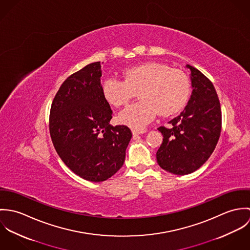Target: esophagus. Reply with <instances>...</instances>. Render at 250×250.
<instances>
[{
  "label": "esophagus",
  "mask_w": 250,
  "mask_h": 250,
  "mask_svg": "<svg viewBox=\"0 0 250 250\" xmlns=\"http://www.w3.org/2000/svg\"><path fill=\"white\" fill-rule=\"evenodd\" d=\"M133 135H140V134H143L146 132V130H133Z\"/></svg>",
  "instance_id": "obj_1"
}]
</instances>
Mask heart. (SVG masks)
I'll list each match as a JSON object with an SVG mask.
<instances>
[{
	"mask_svg": "<svg viewBox=\"0 0 250 250\" xmlns=\"http://www.w3.org/2000/svg\"><path fill=\"white\" fill-rule=\"evenodd\" d=\"M123 80L106 78L102 83V95L111 106H125L139 91L141 100L124 108L119 114L122 124L142 130L159 112L162 116L173 115L180 111L189 97L190 83L188 76L166 64L147 62L127 68Z\"/></svg>",
	"mask_w": 250,
	"mask_h": 250,
	"instance_id": "b5f03b06",
	"label": "heart"
}]
</instances>
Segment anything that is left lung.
Instances as JSON below:
<instances>
[{
	"instance_id": "1",
	"label": "left lung",
	"mask_w": 250,
	"mask_h": 250,
	"mask_svg": "<svg viewBox=\"0 0 250 250\" xmlns=\"http://www.w3.org/2000/svg\"><path fill=\"white\" fill-rule=\"evenodd\" d=\"M191 72L192 93L185 109L158 130L164 140L157 151L159 166L173 174L197 170L210 158L221 132L220 103L212 82L198 69Z\"/></svg>"
}]
</instances>
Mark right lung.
<instances>
[{
    "label": "right lung",
    "mask_w": 250,
    "mask_h": 250,
    "mask_svg": "<svg viewBox=\"0 0 250 250\" xmlns=\"http://www.w3.org/2000/svg\"><path fill=\"white\" fill-rule=\"evenodd\" d=\"M100 62L70 75L51 106L49 130L62 162L81 178L103 182L123 166L132 132L109 124L112 111L102 95Z\"/></svg>",
    "instance_id": "add662e5"
}]
</instances>
